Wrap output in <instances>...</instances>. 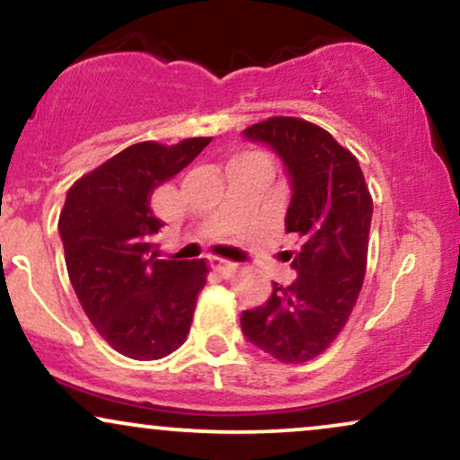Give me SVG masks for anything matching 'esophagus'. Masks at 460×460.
Masks as SVG:
<instances>
[{
    "label": "esophagus",
    "instance_id": "1",
    "mask_svg": "<svg viewBox=\"0 0 460 460\" xmlns=\"http://www.w3.org/2000/svg\"><path fill=\"white\" fill-rule=\"evenodd\" d=\"M208 265L214 270V272H218V274H223V276H229L235 270V263L225 261V259H220V257H209L208 259Z\"/></svg>",
    "mask_w": 460,
    "mask_h": 460
}]
</instances>
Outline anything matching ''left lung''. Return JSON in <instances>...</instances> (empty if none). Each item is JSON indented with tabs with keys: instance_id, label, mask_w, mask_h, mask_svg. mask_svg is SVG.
<instances>
[{
	"instance_id": "1",
	"label": "left lung",
	"mask_w": 460,
	"mask_h": 460,
	"mask_svg": "<svg viewBox=\"0 0 460 460\" xmlns=\"http://www.w3.org/2000/svg\"><path fill=\"white\" fill-rule=\"evenodd\" d=\"M242 135L283 163L291 186L285 229L302 244L291 257L297 279L274 283L268 302L242 313V332L280 362L300 364L328 349L356 306L373 199L356 156L311 121L270 118Z\"/></svg>"
}]
</instances>
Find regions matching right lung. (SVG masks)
Here are the masks:
<instances>
[{"label":"right lung","mask_w":460,"mask_h":460,"mask_svg":"<svg viewBox=\"0 0 460 460\" xmlns=\"http://www.w3.org/2000/svg\"><path fill=\"white\" fill-rule=\"evenodd\" d=\"M212 141H143L83 175L59 214L66 268L83 311L104 341L132 359H158L186 341L208 265L156 259L163 223L154 188L180 173Z\"/></svg>","instance_id":"obj_1"}]
</instances>
